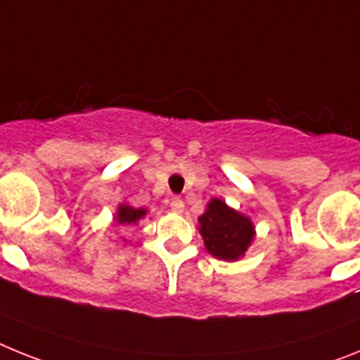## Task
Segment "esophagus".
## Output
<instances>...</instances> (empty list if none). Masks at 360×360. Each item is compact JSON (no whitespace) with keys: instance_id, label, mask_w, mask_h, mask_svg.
Listing matches in <instances>:
<instances>
[{"instance_id":"obj_1","label":"esophagus","mask_w":360,"mask_h":360,"mask_svg":"<svg viewBox=\"0 0 360 360\" xmlns=\"http://www.w3.org/2000/svg\"><path fill=\"white\" fill-rule=\"evenodd\" d=\"M170 210H172V212H176V214H181V212L184 210V202H183V199H179V198H174V199H172V202H170Z\"/></svg>"}]
</instances>
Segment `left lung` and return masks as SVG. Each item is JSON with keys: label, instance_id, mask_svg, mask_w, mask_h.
Returning <instances> with one entry per match:
<instances>
[{"label": "left lung", "instance_id": "left-lung-1", "mask_svg": "<svg viewBox=\"0 0 360 360\" xmlns=\"http://www.w3.org/2000/svg\"><path fill=\"white\" fill-rule=\"evenodd\" d=\"M199 233L214 257L237 261L252 245L255 228L250 217L230 208L221 199H212L199 217Z\"/></svg>", "mask_w": 360, "mask_h": 360}]
</instances>
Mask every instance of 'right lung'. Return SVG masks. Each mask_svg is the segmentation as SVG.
<instances>
[{
  "instance_id": "right-lung-1",
  "label": "right lung",
  "mask_w": 360,
  "mask_h": 360,
  "mask_svg": "<svg viewBox=\"0 0 360 360\" xmlns=\"http://www.w3.org/2000/svg\"><path fill=\"white\" fill-rule=\"evenodd\" d=\"M146 215L145 208H134V206L127 205V202H121L117 206V214H115V223L117 224H136L139 219H143Z\"/></svg>"
}]
</instances>
